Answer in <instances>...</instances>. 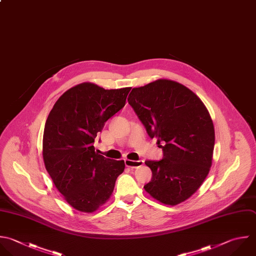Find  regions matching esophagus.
<instances>
[{
  "label": "esophagus",
  "instance_id": "1",
  "mask_svg": "<svg viewBox=\"0 0 256 256\" xmlns=\"http://www.w3.org/2000/svg\"><path fill=\"white\" fill-rule=\"evenodd\" d=\"M143 163H144L143 160H137V161H135V160H129V159H126V160H125V165H126L127 167H130V168H138V167L142 166Z\"/></svg>",
  "mask_w": 256,
  "mask_h": 256
}]
</instances>
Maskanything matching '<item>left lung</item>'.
<instances>
[{
  "label": "left lung",
  "instance_id": "8db88e82",
  "mask_svg": "<svg viewBox=\"0 0 256 256\" xmlns=\"http://www.w3.org/2000/svg\"><path fill=\"white\" fill-rule=\"evenodd\" d=\"M128 103L150 138L163 143V158L145 161L152 179L144 189L164 204L183 202L211 167L215 133L208 110L191 90L171 80L132 89Z\"/></svg>",
  "mask_w": 256,
  "mask_h": 256
}]
</instances>
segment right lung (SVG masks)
I'll use <instances>...</instances> for the list:
<instances>
[{
  "label": "right lung",
  "instance_id": "right-lung-1",
  "mask_svg": "<svg viewBox=\"0 0 256 256\" xmlns=\"http://www.w3.org/2000/svg\"><path fill=\"white\" fill-rule=\"evenodd\" d=\"M130 90L83 83L66 91L49 113L43 136L45 167L65 200L79 211L102 206L124 171V160L100 155L94 142L105 122L125 106Z\"/></svg>",
  "mask_w": 256,
  "mask_h": 256
}]
</instances>
